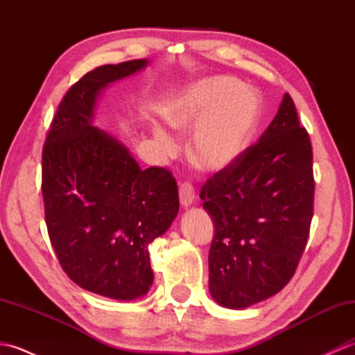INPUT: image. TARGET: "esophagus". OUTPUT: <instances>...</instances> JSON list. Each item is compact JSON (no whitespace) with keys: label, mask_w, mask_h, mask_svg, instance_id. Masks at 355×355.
Returning <instances> with one entry per match:
<instances>
[{"label":"esophagus","mask_w":355,"mask_h":355,"mask_svg":"<svg viewBox=\"0 0 355 355\" xmlns=\"http://www.w3.org/2000/svg\"><path fill=\"white\" fill-rule=\"evenodd\" d=\"M178 195H180V202H182L183 207H189L195 200L193 187L191 184H187V183H183L182 186H180Z\"/></svg>","instance_id":"1"}]
</instances>
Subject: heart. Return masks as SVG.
Returning <instances> with one entry per match:
<instances>
[{"mask_svg":"<svg viewBox=\"0 0 355 355\" xmlns=\"http://www.w3.org/2000/svg\"><path fill=\"white\" fill-rule=\"evenodd\" d=\"M172 128L191 134V158L200 169L223 172L244 155L259 125L262 105L258 93L229 76L193 82L166 107ZM154 139L164 155L175 153L177 141L160 126Z\"/></svg>","mask_w":355,"mask_h":355,"instance_id":"b5f03b06","label":"heart"}]
</instances>
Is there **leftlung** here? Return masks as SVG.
Listing matches in <instances>:
<instances>
[{"instance_id": "obj_1", "label": "left lung", "mask_w": 355, "mask_h": 355, "mask_svg": "<svg viewBox=\"0 0 355 355\" xmlns=\"http://www.w3.org/2000/svg\"><path fill=\"white\" fill-rule=\"evenodd\" d=\"M214 223L209 291L244 310L281 291L302 256L313 218V149L290 94L256 145L200 192Z\"/></svg>"}]
</instances>
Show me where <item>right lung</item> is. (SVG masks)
<instances>
[{
    "label": "right lung",
    "mask_w": 355,
    "mask_h": 355,
    "mask_svg": "<svg viewBox=\"0 0 355 355\" xmlns=\"http://www.w3.org/2000/svg\"><path fill=\"white\" fill-rule=\"evenodd\" d=\"M148 64L135 59L87 73L59 103L42 150L45 223L64 271L84 290L125 302L154 282L149 244L175 220L178 189L171 172L143 171L96 125V105L111 84Z\"/></svg>",
    "instance_id": "right-lung-1"
}]
</instances>
